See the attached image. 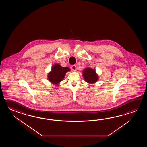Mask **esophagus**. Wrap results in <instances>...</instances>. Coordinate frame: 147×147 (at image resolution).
Masks as SVG:
<instances>
[{
	"label": "esophagus",
	"instance_id": "obj_1",
	"mask_svg": "<svg viewBox=\"0 0 147 147\" xmlns=\"http://www.w3.org/2000/svg\"><path fill=\"white\" fill-rule=\"evenodd\" d=\"M71 70H73L74 71H76V69H77V67H76V65H72V66H71Z\"/></svg>",
	"mask_w": 147,
	"mask_h": 147
}]
</instances>
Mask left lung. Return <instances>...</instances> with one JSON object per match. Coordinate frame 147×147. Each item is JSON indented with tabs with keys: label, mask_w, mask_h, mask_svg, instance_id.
I'll list each match as a JSON object with an SVG mask.
<instances>
[{
	"label": "left lung",
	"mask_w": 147,
	"mask_h": 147,
	"mask_svg": "<svg viewBox=\"0 0 147 147\" xmlns=\"http://www.w3.org/2000/svg\"><path fill=\"white\" fill-rule=\"evenodd\" d=\"M82 75L84 80L89 84H94L96 82L99 77L94 69L87 68L83 70Z\"/></svg>",
	"instance_id": "left-lung-1"
}]
</instances>
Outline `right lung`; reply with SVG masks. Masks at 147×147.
<instances>
[{
  "instance_id": "1",
  "label": "right lung",
  "mask_w": 147,
  "mask_h": 147,
  "mask_svg": "<svg viewBox=\"0 0 147 147\" xmlns=\"http://www.w3.org/2000/svg\"><path fill=\"white\" fill-rule=\"evenodd\" d=\"M68 67H63L60 64H55L51 68V71L48 75V80L55 84H59L65 78L66 73L70 71Z\"/></svg>"
}]
</instances>
